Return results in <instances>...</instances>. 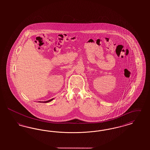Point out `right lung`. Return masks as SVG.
Wrapping results in <instances>:
<instances>
[{"label":"right lung","instance_id":"obj_1","mask_svg":"<svg viewBox=\"0 0 150 150\" xmlns=\"http://www.w3.org/2000/svg\"><path fill=\"white\" fill-rule=\"evenodd\" d=\"M54 100V98H52L50 100H47V101H44V102H42V101H39V102H43V103H48V102H50V101H52V100Z\"/></svg>","mask_w":150,"mask_h":150}]
</instances>
